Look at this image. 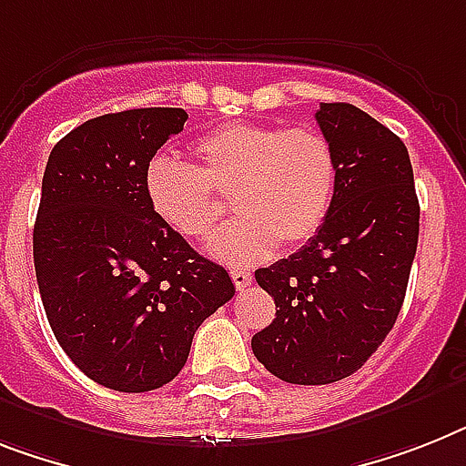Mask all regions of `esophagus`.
<instances>
[{"label":"esophagus","mask_w":466,"mask_h":466,"mask_svg":"<svg viewBox=\"0 0 466 466\" xmlns=\"http://www.w3.org/2000/svg\"><path fill=\"white\" fill-rule=\"evenodd\" d=\"M230 279H233L238 290H245L252 283V274H249L248 268H230Z\"/></svg>","instance_id":"34e87169"}]
</instances>
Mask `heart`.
Returning a JSON list of instances; mask_svg holds the SVG:
<instances>
[{
    "label": "heart",
    "mask_w": 466,
    "mask_h": 466,
    "mask_svg": "<svg viewBox=\"0 0 466 466\" xmlns=\"http://www.w3.org/2000/svg\"><path fill=\"white\" fill-rule=\"evenodd\" d=\"M195 164L157 157L142 176L145 198L161 224L180 238L209 240L224 218L238 221L214 240L228 264L295 249L324 228L338 187V159L319 130L228 123L192 142Z\"/></svg>",
    "instance_id": "heart-1"
}]
</instances>
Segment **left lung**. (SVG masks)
I'll use <instances>...</instances> for the list:
<instances>
[{"mask_svg": "<svg viewBox=\"0 0 466 466\" xmlns=\"http://www.w3.org/2000/svg\"><path fill=\"white\" fill-rule=\"evenodd\" d=\"M336 199L305 248L255 279L276 319L252 352L286 383L324 386L362 369L393 329L417 255L419 199L405 142L352 104H321Z\"/></svg>", "mask_w": 466, "mask_h": 466, "instance_id": "1", "label": "left lung"}]
</instances>
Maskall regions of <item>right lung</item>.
Segmentation results:
<instances>
[{
    "instance_id": "obj_1",
    "label": "right lung",
    "mask_w": 466,
    "mask_h": 466,
    "mask_svg": "<svg viewBox=\"0 0 466 466\" xmlns=\"http://www.w3.org/2000/svg\"><path fill=\"white\" fill-rule=\"evenodd\" d=\"M186 121L173 106L90 118L42 176L33 259L49 326L87 379L121 393L176 379L199 324L236 295L145 198V168Z\"/></svg>"
}]
</instances>
